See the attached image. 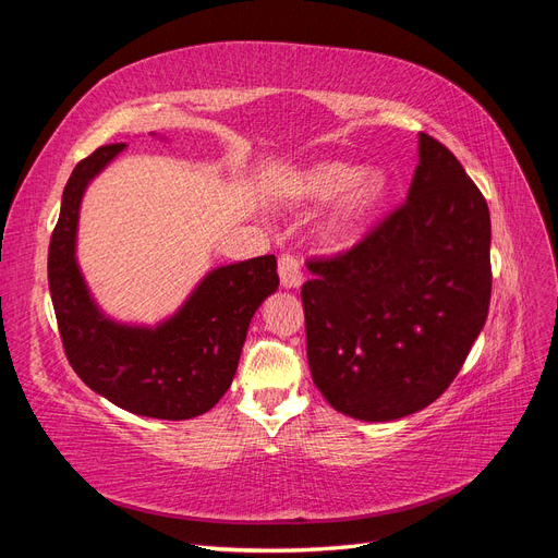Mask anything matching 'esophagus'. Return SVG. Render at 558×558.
I'll list each match as a JSON object with an SVG mask.
<instances>
[{
  "instance_id": "1",
  "label": "esophagus",
  "mask_w": 558,
  "mask_h": 558,
  "mask_svg": "<svg viewBox=\"0 0 558 558\" xmlns=\"http://www.w3.org/2000/svg\"><path fill=\"white\" fill-rule=\"evenodd\" d=\"M279 277L283 289H298L302 283V265L293 253H283L279 258Z\"/></svg>"
}]
</instances>
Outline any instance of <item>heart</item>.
I'll return each instance as SVG.
<instances>
[{"mask_svg": "<svg viewBox=\"0 0 558 558\" xmlns=\"http://www.w3.org/2000/svg\"><path fill=\"white\" fill-rule=\"evenodd\" d=\"M349 187L337 205L328 234L332 242H347L359 232L365 218L373 214L388 193V179L381 172H365L359 177V170L344 162H320L305 172L300 181L302 197L310 199H332Z\"/></svg>", "mask_w": 558, "mask_h": 558, "instance_id": "heart-1", "label": "heart"}]
</instances>
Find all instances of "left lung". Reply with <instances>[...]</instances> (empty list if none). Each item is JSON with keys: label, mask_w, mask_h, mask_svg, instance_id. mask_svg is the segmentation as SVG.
<instances>
[{"label": "left lung", "mask_w": 558, "mask_h": 558, "mask_svg": "<svg viewBox=\"0 0 558 558\" xmlns=\"http://www.w3.org/2000/svg\"><path fill=\"white\" fill-rule=\"evenodd\" d=\"M492 218L451 150L418 134L408 199L302 283L312 379L337 412L393 421L459 375L492 300Z\"/></svg>", "instance_id": "left-lung-1"}]
</instances>
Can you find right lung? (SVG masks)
Returning <instances> with one entry per match:
<instances>
[{"label":"right lung","instance_id":"right-lung-1","mask_svg":"<svg viewBox=\"0 0 558 558\" xmlns=\"http://www.w3.org/2000/svg\"><path fill=\"white\" fill-rule=\"evenodd\" d=\"M123 148L99 146L64 185L48 246V289L62 349L74 373L118 408L154 418H193L209 412L230 388L251 316L279 286L277 258L214 269L183 310L156 330L105 318L76 267L74 240L83 191Z\"/></svg>","mask_w":558,"mask_h":558}]
</instances>
